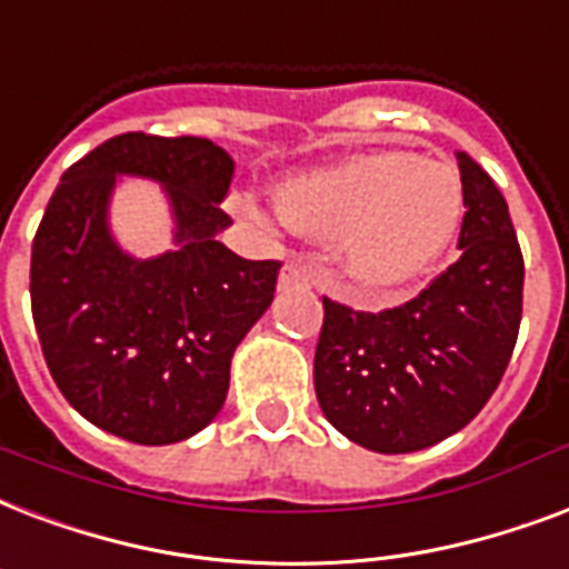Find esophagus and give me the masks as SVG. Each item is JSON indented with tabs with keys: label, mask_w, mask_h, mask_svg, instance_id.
Returning <instances> with one entry per match:
<instances>
[{
	"label": "esophagus",
	"mask_w": 569,
	"mask_h": 569,
	"mask_svg": "<svg viewBox=\"0 0 569 569\" xmlns=\"http://www.w3.org/2000/svg\"><path fill=\"white\" fill-rule=\"evenodd\" d=\"M311 284V272L306 270L302 261H288L279 276V290H293V288H308Z\"/></svg>",
	"instance_id": "obj_1"
}]
</instances>
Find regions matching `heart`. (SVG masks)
<instances>
[{"label": "heart", "mask_w": 569, "mask_h": 569, "mask_svg": "<svg viewBox=\"0 0 569 569\" xmlns=\"http://www.w3.org/2000/svg\"><path fill=\"white\" fill-rule=\"evenodd\" d=\"M276 210L297 234L338 243L347 279L382 297L442 258L463 216V187L445 162L371 151L290 178L276 192Z\"/></svg>", "instance_id": "obj_1"}]
</instances>
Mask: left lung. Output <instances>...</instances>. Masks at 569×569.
<instances>
[{"mask_svg": "<svg viewBox=\"0 0 569 569\" xmlns=\"http://www.w3.org/2000/svg\"><path fill=\"white\" fill-rule=\"evenodd\" d=\"M460 258L407 306L380 315L323 299L315 391L329 425L377 453H409L463 430L508 368L522 320V252L508 201L457 151Z\"/></svg>", "mask_w": 569, "mask_h": 569, "instance_id": "8db88e82", "label": "left lung"}]
</instances>
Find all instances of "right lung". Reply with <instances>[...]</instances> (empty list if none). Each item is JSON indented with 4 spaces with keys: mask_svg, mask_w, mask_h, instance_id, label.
<instances>
[{
    "mask_svg": "<svg viewBox=\"0 0 569 569\" xmlns=\"http://www.w3.org/2000/svg\"><path fill=\"white\" fill-rule=\"evenodd\" d=\"M118 177L170 201L169 253L136 259L108 228ZM231 153L198 136L124 133L73 162L32 243V317L52 380L79 416L136 445L183 442L224 403L231 356L270 308L279 261L219 234Z\"/></svg>",
    "mask_w": 569,
    "mask_h": 569,
    "instance_id": "right-lung-1",
    "label": "right lung"
}]
</instances>
